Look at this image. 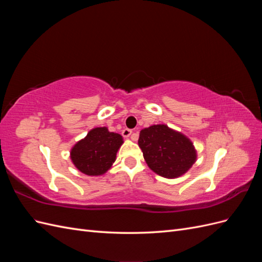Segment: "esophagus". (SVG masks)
Here are the masks:
<instances>
[{
	"label": "esophagus",
	"instance_id": "obj_1",
	"mask_svg": "<svg viewBox=\"0 0 262 262\" xmlns=\"http://www.w3.org/2000/svg\"><path fill=\"white\" fill-rule=\"evenodd\" d=\"M122 136L124 137V138H129L130 136H132V130H130V129H123L122 130Z\"/></svg>",
	"mask_w": 262,
	"mask_h": 262
}]
</instances>
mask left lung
I'll return each instance as SVG.
<instances>
[{
	"instance_id": "left-lung-1",
	"label": "left lung",
	"mask_w": 262,
	"mask_h": 262,
	"mask_svg": "<svg viewBox=\"0 0 262 262\" xmlns=\"http://www.w3.org/2000/svg\"><path fill=\"white\" fill-rule=\"evenodd\" d=\"M138 143L148 167L164 178L175 179L185 175L196 161L191 140L166 124L141 130Z\"/></svg>"
}]
</instances>
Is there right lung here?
Listing matches in <instances>:
<instances>
[{
	"label": "right lung",
	"instance_id": "right-lung-1",
	"mask_svg": "<svg viewBox=\"0 0 262 262\" xmlns=\"http://www.w3.org/2000/svg\"><path fill=\"white\" fill-rule=\"evenodd\" d=\"M122 143L120 134L110 132L107 126L94 128L71 149V161L87 176L104 175L112 168Z\"/></svg>",
	"mask_w": 262,
	"mask_h": 262
}]
</instances>
